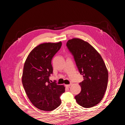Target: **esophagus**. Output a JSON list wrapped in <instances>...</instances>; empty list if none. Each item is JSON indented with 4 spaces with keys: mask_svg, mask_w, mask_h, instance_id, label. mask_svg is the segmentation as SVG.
Instances as JSON below:
<instances>
[{
    "mask_svg": "<svg viewBox=\"0 0 125 125\" xmlns=\"http://www.w3.org/2000/svg\"><path fill=\"white\" fill-rule=\"evenodd\" d=\"M72 84H66L65 85V86L66 87H67V88H69V87L71 86V85Z\"/></svg>",
    "mask_w": 125,
    "mask_h": 125,
    "instance_id": "1",
    "label": "esophagus"
}]
</instances>
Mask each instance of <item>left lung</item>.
Returning a JSON list of instances; mask_svg holds the SVG:
<instances>
[{
    "mask_svg": "<svg viewBox=\"0 0 125 125\" xmlns=\"http://www.w3.org/2000/svg\"><path fill=\"white\" fill-rule=\"evenodd\" d=\"M67 46L74 56L84 80L79 83L80 93L75 96L77 103L85 108L99 104L103 99L108 83V70L101 55L88 42L79 38L68 41Z\"/></svg>",
    "mask_w": 125,
    "mask_h": 125,
    "instance_id": "obj_1",
    "label": "left lung"
}]
</instances>
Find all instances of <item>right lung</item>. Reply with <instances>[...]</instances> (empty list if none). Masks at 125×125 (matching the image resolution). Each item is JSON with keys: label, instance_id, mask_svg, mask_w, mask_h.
I'll return each instance as SVG.
<instances>
[{"label": "right lung", "instance_id": "obj_1", "mask_svg": "<svg viewBox=\"0 0 125 125\" xmlns=\"http://www.w3.org/2000/svg\"><path fill=\"white\" fill-rule=\"evenodd\" d=\"M62 42L44 43L34 48L26 58L22 82L32 104L42 111H51L61 104L59 96L65 91L63 85L50 82L53 56L62 46Z\"/></svg>", "mask_w": 125, "mask_h": 125}]
</instances>
